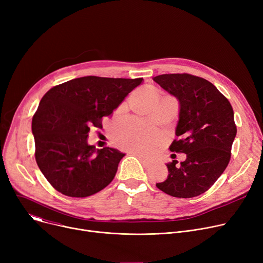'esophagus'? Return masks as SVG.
Listing matches in <instances>:
<instances>
[{
	"mask_svg": "<svg viewBox=\"0 0 263 263\" xmlns=\"http://www.w3.org/2000/svg\"><path fill=\"white\" fill-rule=\"evenodd\" d=\"M131 154H133V155H135V156L139 157V158L141 159L142 163L145 165V166H148V165H150V161H149L148 159H146V158H145L141 153H136V151H132Z\"/></svg>",
	"mask_w": 263,
	"mask_h": 263,
	"instance_id": "obj_1",
	"label": "esophagus"
}]
</instances>
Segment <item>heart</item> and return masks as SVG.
Instances as JSON below:
<instances>
[{"instance_id":"1","label":"heart","mask_w":263,"mask_h":263,"mask_svg":"<svg viewBox=\"0 0 263 263\" xmlns=\"http://www.w3.org/2000/svg\"><path fill=\"white\" fill-rule=\"evenodd\" d=\"M116 139L120 146L128 149L150 150L158 146L161 136L158 130L141 121H128L116 131Z\"/></svg>"}]
</instances>
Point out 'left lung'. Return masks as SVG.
Listing matches in <instances>:
<instances>
[{"label": "left lung", "instance_id": "8db88e82", "mask_svg": "<svg viewBox=\"0 0 263 263\" xmlns=\"http://www.w3.org/2000/svg\"><path fill=\"white\" fill-rule=\"evenodd\" d=\"M154 81L179 102V120L170 149L186 159L166 163L167 179L157 187L173 197L191 198L209 190L224 173L237 135L233 109L224 95L202 78L161 74Z\"/></svg>", "mask_w": 263, "mask_h": 263}]
</instances>
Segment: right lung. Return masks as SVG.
Segmentation results:
<instances>
[{
    "label": "right lung",
    "mask_w": 263,
    "mask_h": 263,
    "mask_svg": "<svg viewBox=\"0 0 263 263\" xmlns=\"http://www.w3.org/2000/svg\"><path fill=\"white\" fill-rule=\"evenodd\" d=\"M143 81L87 76L54 86L43 97L32 120L35 158L55 190L87 197L112 182L126 155L88 145V132L102 128V118L112 115Z\"/></svg>",
    "instance_id": "add662e5"
}]
</instances>
